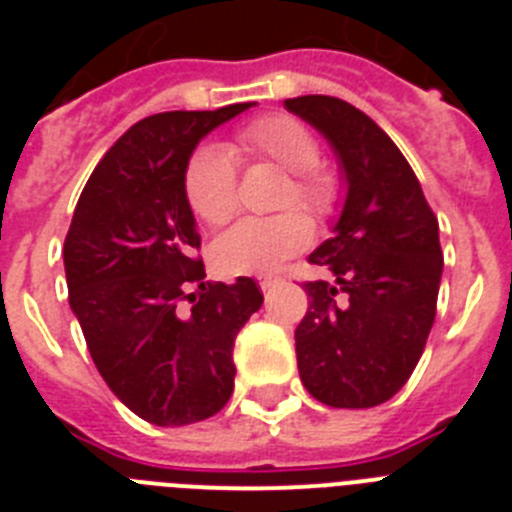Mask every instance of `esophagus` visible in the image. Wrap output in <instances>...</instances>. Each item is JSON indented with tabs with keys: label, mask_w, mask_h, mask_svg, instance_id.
Segmentation results:
<instances>
[{
	"label": "esophagus",
	"mask_w": 512,
	"mask_h": 512,
	"mask_svg": "<svg viewBox=\"0 0 512 512\" xmlns=\"http://www.w3.org/2000/svg\"><path fill=\"white\" fill-rule=\"evenodd\" d=\"M282 282H284V277H279V274H264V277L259 279V284H261V289H264V292H271V289L279 287Z\"/></svg>",
	"instance_id": "esophagus-1"
}]
</instances>
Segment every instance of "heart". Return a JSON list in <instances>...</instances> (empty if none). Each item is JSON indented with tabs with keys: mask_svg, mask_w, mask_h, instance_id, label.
Wrapping results in <instances>:
<instances>
[{
	"mask_svg": "<svg viewBox=\"0 0 512 512\" xmlns=\"http://www.w3.org/2000/svg\"><path fill=\"white\" fill-rule=\"evenodd\" d=\"M235 148L251 161H266L287 171L279 207L282 215L246 217L220 235L215 264L223 274H266L292 259L310 243L312 225L325 223L341 200V182L320 166V146L300 120L289 115H264L235 133ZM187 205L207 225H223L238 212V176L223 148L194 151L184 169Z\"/></svg>",
	"mask_w": 512,
	"mask_h": 512,
	"instance_id": "b5f03b06",
	"label": "heart"
}]
</instances>
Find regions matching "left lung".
Listing matches in <instances>:
<instances>
[{
	"mask_svg": "<svg viewBox=\"0 0 512 512\" xmlns=\"http://www.w3.org/2000/svg\"><path fill=\"white\" fill-rule=\"evenodd\" d=\"M284 104L328 138L348 182L336 233L307 259L333 279L302 284L310 307L295 330L297 369L323 405L374 408L408 382L436 320L438 220L372 117L325 94Z\"/></svg>",
	"mask_w": 512,
	"mask_h": 512,
	"instance_id": "left-lung-1",
	"label": "left lung"
}]
</instances>
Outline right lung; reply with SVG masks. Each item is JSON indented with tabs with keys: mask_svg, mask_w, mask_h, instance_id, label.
Returning a JSON list of instances; mask_svg holds the SVG:
<instances>
[{
	"mask_svg": "<svg viewBox=\"0 0 512 512\" xmlns=\"http://www.w3.org/2000/svg\"><path fill=\"white\" fill-rule=\"evenodd\" d=\"M251 102L135 122L89 176L63 243L69 305L117 400L153 425L212 418L233 395V343L259 284L205 282L184 197L194 146Z\"/></svg>",
	"mask_w": 512,
	"mask_h": 512,
	"instance_id": "right-lung-1",
	"label": "right lung"
}]
</instances>
